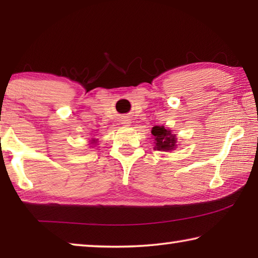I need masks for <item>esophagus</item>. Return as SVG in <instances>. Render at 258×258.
<instances>
[{"mask_svg": "<svg viewBox=\"0 0 258 258\" xmlns=\"http://www.w3.org/2000/svg\"><path fill=\"white\" fill-rule=\"evenodd\" d=\"M121 124H123V125H126V126H128V125L131 124V120L127 118V117H125V118L121 119Z\"/></svg>", "mask_w": 258, "mask_h": 258, "instance_id": "obj_1", "label": "esophagus"}]
</instances>
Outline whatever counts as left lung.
Segmentation results:
<instances>
[{"label":"left lung","mask_w":258,"mask_h":258,"mask_svg":"<svg viewBox=\"0 0 258 258\" xmlns=\"http://www.w3.org/2000/svg\"><path fill=\"white\" fill-rule=\"evenodd\" d=\"M151 134L155 139V150L169 152L177 148V138L172 133L171 128H165L164 126H154Z\"/></svg>","instance_id":"8db88e82"}]
</instances>
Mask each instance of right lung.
Wrapping results in <instances>:
<instances>
[{
  "label": "right lung",
  "instance_id": "1",
  "mask_svg": "<svg viewBox=\"0 0 258 258\" xmlns=\"http://www.w3.org/2000/svg\"><path fill=\"white\" fill-rule=\"evenodd\" d=\"M98 143V139H92L90 141V145H93V146H95ZM93 146H91V147H93Z\"/></svg>",
  "mask_w": 258,
  "mask_h": 258
}]
</instances>
